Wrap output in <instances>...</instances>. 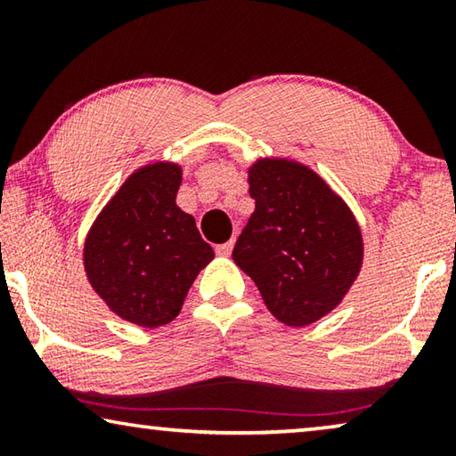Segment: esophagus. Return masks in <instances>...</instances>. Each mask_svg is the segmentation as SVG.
I'll return each mask as SVG.
<instances>
[{"instance_id": "34e87169", "label": "esophagus", "mask_w": 456, "mask_h": 456, "mask_svg": "<svg viewBox=\"0 0 456 456\" xmlns=\"http://www.w3.org/2000/svg\"><path fill=\"white\" fill-rule=\"evenodd\" d=\"M217 256H221V257H229L231 256V251H233V239H231V241H227V243H223V245H217Z\"/></svg>"}]
</instances>
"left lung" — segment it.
<instances>
[{"instance_id": "8db88e82", "label": "left lung", "mask_w": 456, "mask_h": 456, "mask_svg": "<svg viewBox=\"0 0 456 456\" xmlns=\"http://www.w3.org/2000/svg\"><path fill=\"white\" fill-rule=\"evenodd\" d=\"M256 211L233 261L256 281L267 310L289 328L342 304L364 264V237L348 203L307 165L265 157L247 168Z\"/></svg>"}]
</instances>
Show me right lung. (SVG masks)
<instances>
[{
	"mask_svg": "<svg viewBox=\"0 0 456 456\" xmlns=\"http://www.w3.org/2000/svg\"><path fill=\"white\" fill-rule=\"evenodd\" d=\"M181 165L149 163L128 176L88 229L84 272L108 310L141 328L179 315L189 288L215 257L192 215L176 205Z\"/></svg>",
	"mask_w": 456,
	"mask_h": 456,
	"instance_id": "1",
	"label": "right lung"
}]
</instances>
